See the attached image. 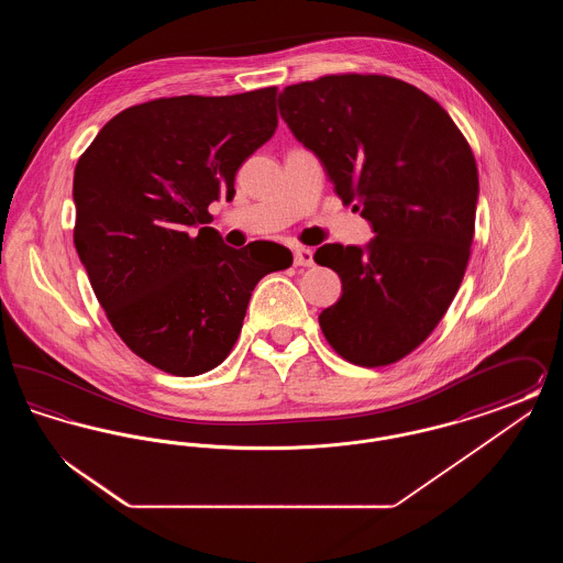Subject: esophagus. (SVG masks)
<instances>
[{
  "label": "esophagus",
  "instance_id": "1",
  "mask_svg": "<svg viewBox=\"0 0 563 563\" xmlns=\"http://www.w3.org/2000/svg\"><path fill=\"white\" fill-rule=\"evenodd\" d=\"M294 264L295 266H303V268L314 266V253L306 246H297L294 251Z\"/></svg>",
  "mask_w": 563,
  "mask_h": 563
}]
</instances>
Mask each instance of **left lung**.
Masks as SVG:
<instances>
[{
  "label": "left lung",
  "instance_id": "obj_1",
  "mask_svg": "<svg viewBox=\"0 0 563 563\" xmlns=\"http://www.w3.org/2000/svg\"><path fill=\"white\" fill-rule=\"evenodd\" d=\"M278 109L375 234L314 253L342 278V297L319 317L322 333L354 365H390L429 338L462 283L479 198L475 156L445 109L388 76L294 84Z\"/></svg>",
  "mask_w": 563,
  "mask_h": 563
}]
</instances>
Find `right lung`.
Here are the masks:
<instances>
[{"label": "right lung", "mask_w": 563, "mask_h": 563, "mask_svg": "<svg viewBox=\"0 0 563 563\" xmlns=\"http://www.w3.org/2000/svg\"><path fill=\"white\" fill-rule=\"evenodd\" d=\"M276 126V86L156 99L111 118L78 161L74 242L92 291L124 344L166 374L223 363L255 285L294 262L285 246L276 262L232 249L207 225Z\"/></svg>", "instance_id": "obj_1"}]
</instances>
